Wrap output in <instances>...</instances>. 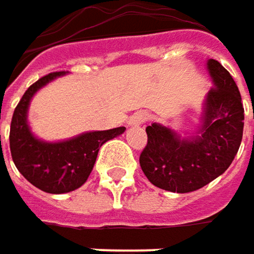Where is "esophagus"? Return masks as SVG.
<instances>
[{
    "instance_id": "34e87169",
    "label": "esophagus",
    "mask_w": 254,
    "mask_h": 254,
    "mask_svg": "<svg viewBox=\"0 0 254 254\" xmlns=\"http://www.w3.org/2000/svg\"><path fill=\"white\" fill-rule=\"evenodd\" d=\"M148 119V113L139 111V112H135L130 118H129V125L130 127H139L142 124H145Z\"/></svg>"
}]
</instances>
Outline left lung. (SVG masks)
<instances>
[{"label":"left lung","instance_id":"1","mask_svg":"<svg viewBox=\"0 0 254 254\" xmlns=\"http://www.w3.org/2000/svg\"><path fill=\"white\" fill-rule=\"evenodd\" d=\"M213 89L202 102L198 129L181 136L154 122L146 127L148 143L139 164L146 178L171 192L200 190L226 171L236 157L245 127V109L239 87L217 60H207Z\"/></svg>","mask_w":254,"mask_h":254}]
</instances>
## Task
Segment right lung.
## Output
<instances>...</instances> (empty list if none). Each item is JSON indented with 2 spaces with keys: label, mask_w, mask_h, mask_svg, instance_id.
I'll return each instance as SVG.
<instances>
[{
  "label": "right lung",
  "mask_w": 254,
  "mask_h": 254,
  "mask_svg": "<svg viewBox=\"0 0 254 254\" xmlns=\"http://www.w3.org/2000/svg\"><path fill=\"white\" fill-rule=\"evenodd\" d=\"M66 73H50L31 84L14 111L9 129V149L17 170L28 183L50 194L70 192L82 187L93 170L100 146L127 129L92 130L59 142L37 138L28 125L30 102L41 87Z\"/></svg>",
  "instance_id": "add662e5"
}]
</instances>
